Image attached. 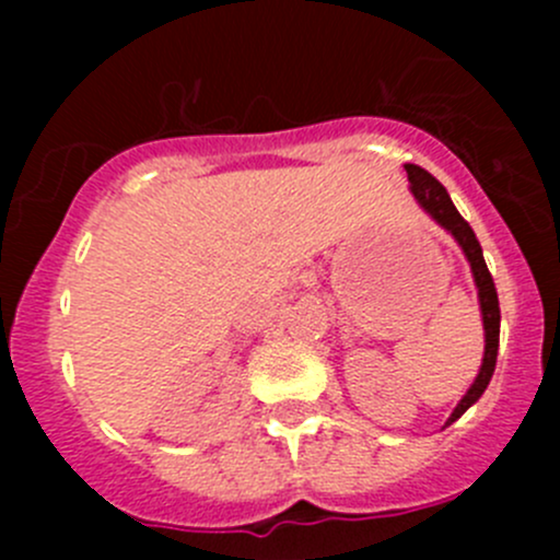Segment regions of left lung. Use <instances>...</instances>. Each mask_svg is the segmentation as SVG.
I'll use <instances>...</instances> for the list:
<instances>
[{"label": "left lung", "mask_w": 560, "mask_h": 560, "mask_svg": "<svg viewBox=\"0 0 560 560\" xmlns=\"http://www.w3.org/2000/svg\"><path fill=\"white\" fill-rule=\"evenodd\" d=\"M406 175H409V184H411V191H415L417 202H420V206L425 208V211L431 213L444 230H450V233L455 235L457 244H460L463 252H466L468 262H471L474 281H477L479 287V306H482V322H485V358H482V369H479L471 389L463 395L460 404L455 406L453 417L447 420V425H453L457 417H460L474 400H479V395H482L485 387L490 385V376H493L495 371V358H499V327H501L499 295H495L493 276H490L488 265H485L482 246H479L477 235H474V230L468 228L466 219L457 213L455 202L450 200L447 189H444V186L420 165H406Z\"/></svg>", "instance_id": "8db88e82"}]
</instances>
